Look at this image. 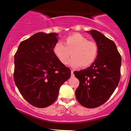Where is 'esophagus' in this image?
Wrapping results in <instances>:
<instances>
[{
    "instance_id": "esophagus-1",
    "label": "esophagus",
    "mask_w": 131,
    "mask_h": 131,
    "mask_svg": "<svg viewBox=\"0 0 131 131\" xmlns=\"http://www.w3.org/2000/svg\"><path fill=\"white\" fill-rule=\"evenodd\" d=\"M73 70H71V77H73L74 76V74H73Z\"/></svg>"
}]
</instances>
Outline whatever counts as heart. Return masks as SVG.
<instances>
[{
  "instance_id": "obj_1",
  "label": "heart",
  "mask_w": 131,
  "mask_h": 131,
  "mask_svg": "<svg viewBox=\"0 0 131 131\" xmlns=\"http://www.w3.org/2000/svg\"><path fill=\"white\" fill-rule=\"evenodd\" d=\"M63 45L61 42L56 44L54 47V54L62 64H67L70 57L71 67L87 68L96 60L98 55L97 44L89 41L87 38L78 33L71 34L64 38Z\"/></svg>"
}]
</instances>
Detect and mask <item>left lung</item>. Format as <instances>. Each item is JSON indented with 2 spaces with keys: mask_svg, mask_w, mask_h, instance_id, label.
Returning <instances> with one entry per match:
<instances>
[{
  "mask_svg": "<svg viewBox=\"0 0 131 131\" xmlns=\"http://www.w3.org/2000/svg\"><path fill=\"white\" fill-rule=\"evenodd\" d=\"M99 48L94 63L89 68L74 71L80 84L75 91L78 102L86 108H96L111 97L121 78V56L114 42L96 30L87 31Z\"/></svg>",
  "mask_w": 131,
  "mask_h": 131,
  "instance_id": "8db88e82",
  "label": "left lung"
}]
</instances>
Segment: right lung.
Wrapping results in <instances>:
<instances>
[{"label": "right lung", "mask_w": 131, "mask_h": 131, "mask_svg": "<svg viewBox=\"0 0 131 131\" xmlns=\"http://www.w3.org/2000/svg\"><path fill=\"white\" fill-rule=\"evenodd\" d=\"M58 35L36 33L22 41L14 55L15 83L26 101L38 108L53 104L71 76L70 68L54 54Z\"/></svg>", "instance_id": "obj_1"}]
</instances>
